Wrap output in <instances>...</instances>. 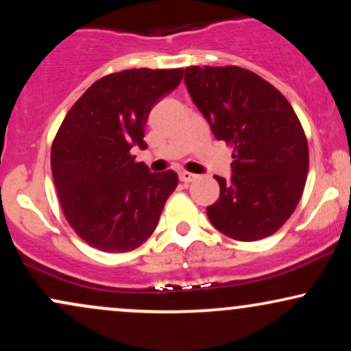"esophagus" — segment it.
Returning a JSON list of instances; mask_svg holds the SVG:
<instances>
[{
	"mask_svg": "<svg viewBox=\"0 0 351 351\" xmlns=\"http://www.w3.org/2000/svg\"><path fill=\"white\" fill-rule=\"evenodd\" d=\"M196 178H198V175H195V173L180 171V180L183 181V183H191V181H195Z\"/></svg>",
	"mask_w": 351,
	"mask_h": 351,
	"instance_id": "obj_1",
	"label": "esophagus"
}]
</instances>
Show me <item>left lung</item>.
<instances>
[{"label":"left lung","mask_w":351,"mask_h":351,"mask_svg":"<svg viewBox=\"0 0 351 351\" xmlns=\"http://www.w3.org/2000/svg\"><path fill=\"white\" fill-rule=\"evenodd\" d=\"M184 82L217 140L234 147L231 180L216 176L219 199L206 208L217 231L259 241L291 217L304 193L308 145L289 100L237 66H191Z\"/></svg>","instance_id":"left-lung-1"}]
</instances>
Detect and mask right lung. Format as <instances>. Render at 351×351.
Wrapping results in <instances>:
<instances>
[{
	"label": "right lung",
	"instance_id": "right-lung-1",
	"mask_svg": "<svg viewBox=\"0 0 351 351\" xmlns=\"http://www.w3.org/2000/svg\"><path fill=\"white\" fill-rule=\"evenodd\" d=\"M183 69H128L92 84L67 112L51 148L64 216L92 247L128 252L155 231L178 184L173 170L150 173L132 148H147L145 125Z\"/></svg>",
	"mask_w": 351,
	"mask_h": 351
}]
</instances>
